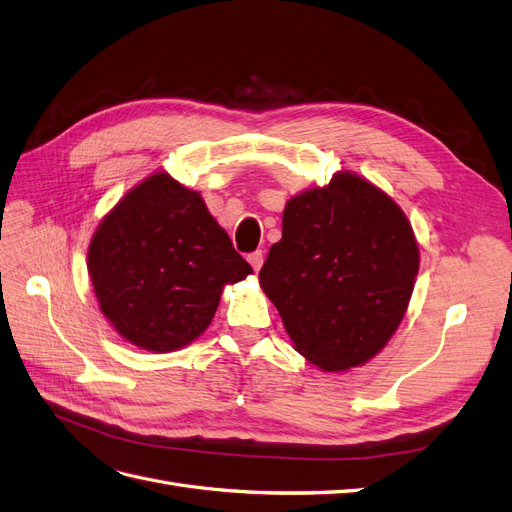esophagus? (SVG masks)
Listing matches in <instances>:
<instances>
[{"label": "esophagus", "instance_id": "34e87169", "mask_svg": "<svg viewBox=\"0 0 512 512\" xmlns=\"http://www.w3.org/2000/svg\"><path fill=\"white\" fill-rule=\"evenodd\" d=\"M262 260H265V256H262V252H260V250H256V252H252L250 256H247V262H250L254 271H260V267H262Z\"/></svg>", "mask_w": 512, "mask_h": 512}]
</instances>
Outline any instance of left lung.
Listing matches in <instances>:
<instances>
[{
    "label": "left lung",
    "mask_w": 512,
    "mask_h": 512,
    "mask_svg": "<svg viewBox=\"0 0 512 512\" xmlns=\"http://www.w3.org/2000/svg\"><path fill=\"white\" fill-rule=\"evenodd\" d=\"M418 245L406 213L374 183L337 173L292 196L258 280L294 348L324 371L367 363L406 314Z\"/></svg>",
    "instance_id": "left-lung-1"
}]
</instances>
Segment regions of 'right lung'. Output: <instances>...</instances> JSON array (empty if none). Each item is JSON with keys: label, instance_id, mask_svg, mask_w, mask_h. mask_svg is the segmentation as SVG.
Wrapping results in <instances>:
<instances>
[{"label": "right lung", "instance_id": "right-lung-1", "mask_svg": "<svg viewBox=\"0 0 512 512\" xmlns=\"http://www.w3.org/2000/svg\"><path fill=\"white\" fill-rule=\"evenodd\" d=\"M87 269L106 320L149 352L194 342L224 286L252 273L200 194L168 173L138 183L100 222Z\"/></svg>", "mask_w": 512, "mask_h": 512}]
</instances>
